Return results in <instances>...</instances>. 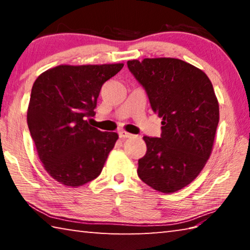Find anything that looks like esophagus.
<instances>
[{
  "mask_svg": "<svg viewBox=\"0 0 250 250\" xmlns=\"http://www.w3.org/2000/svg\"><path fill=\"white\" fill-rule=\"evenodd\" d=\"M119 137L121 139H128V138L132 137V134L129 133V132H126V131H125V130H121L120 132H119Z\"/></svg>",
  "mask_w": 250,
  "mask_h": 250,
  "instance_id": "obj_1",
  "label": "esophagus"
}]
</instances>
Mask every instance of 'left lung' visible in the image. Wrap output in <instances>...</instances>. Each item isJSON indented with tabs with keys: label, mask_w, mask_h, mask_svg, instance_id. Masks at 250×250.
Instances as JSON below:
<instances>
[{
	"label": "left lung",
	"mask_w": 250,
	"mask_h": 250,
	"mask_svg": "<svg viewBox=\"0 0 250 250\" xmlns=\"http://www.w3.org/2000/svg\"><path fill=\"white\" fill-rule=\"evenodd\" d=\"M128 68L162 118L160 138L143 137L138 175L155 191L174 193L196 179L213 151L219 105L204 71L177 58L128 61Z\"/></svg>",
	"instance_id": "left-lung-1"
}]
</instances>
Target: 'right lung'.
Wrapping results in <instances>:
<instances>
[{
  "mask_svg": "<svg viewBox=\"0 0 250 250\" xmlns=\"http://www.w3.org/2000/svg\"><path fill=\"white\" fill-rule=\"evenodd\" d=\"M124 64L59 65L33 84L27 125L46 172L69 188L98 177L118 140L89 124L103 84Z\"/></svg>",
  "mask_w": 250,
  "mask_h": 250,
  "instance_id": "obj_1",
  "label": "right lung"
}]
</instances>
